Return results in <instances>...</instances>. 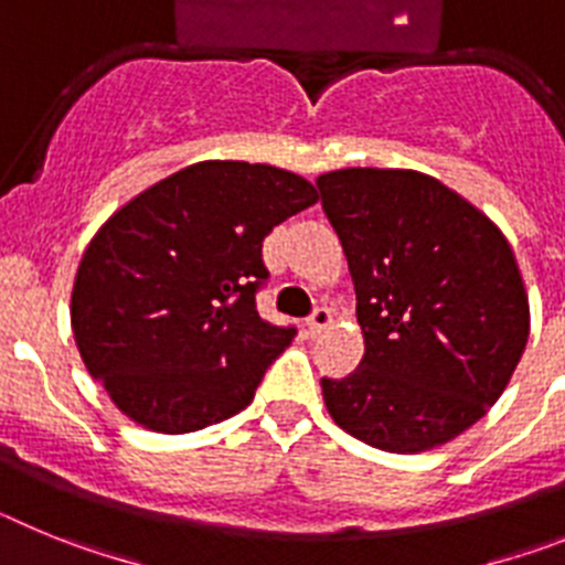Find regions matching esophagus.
Returning <instances> with one entry per match:
<instances>
[{"label":"esophagus","instance_id":"34e87169","mask_svg":"<svg viewBox=\"0 0 565 565\" xmlns=\"http://www.w3.org/2000/svg\"><path fill=\"white\" fill-rule=\"evenodd\" d=\"M331 322H333L331 308L319 306L317 311H313L311 317H308V333H311V337H317V333H319V331H326V328L331 326Z\"/></svg>","mask_w":565,"mask_h":565}]
</instances>
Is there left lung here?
I'll use <instances>...</instances> for the list:
<instances>
[{
    "label": "left lung",
    "mask_w": 565,
    "mask_h": 565,
    "mask_svg": "<svg viewBox=\"0 0 565 565\" xmlns=\"http://www.w3.org/2000/svg\"><path fill=\"white\" fill-rule=\"evenodd\" d=\"M356 291L364 356L322 379L333 422L376 450H433L507 391L529 339V297L501 228L413 169L317 178Z\"/></svg>",
    "instance_id": "obj_1"
}]
</instances>
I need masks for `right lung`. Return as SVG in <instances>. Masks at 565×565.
<instances>
[{
	"mask_svg": "<svg viewBox=\"0 0 565 565\" xmlns=\"http://www.w3.org/2000/svg\"><path fill=\"white\" fill-rule=\"evenodd\" d=\"M313 203L317 189L288 169L201 161L98 228L70 326L84 367L129 422L181 436L246 411L294 339L257 313L263 239Z\"/></svg>",
	"mask_w": 565,
	"mask_h": 565,
	"instance_id": "right-lung-1",
	"label": "right lung"
}]
</instances>
